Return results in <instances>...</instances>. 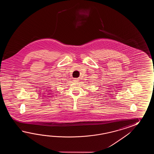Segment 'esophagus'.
<instances>
[{
    "instance_id": "obj_1",
    "label": "esophagus",
    "mask_w": 154,
    "mask_h": 154,
    "mask_svg": "<svg viewBox=\"0 0 154 154\" xmlns=\"http://www.w3.org/2000/svg\"><path fill=\"white\" fill-rule=\"evenodd\" d=\"M73 81L75 82H79V79L78 78H74L73 79Z\"/></svg>"
}]
</instances>
